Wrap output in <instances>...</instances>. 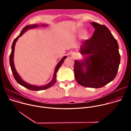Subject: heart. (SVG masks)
<instances>
[{"label":"heart","mask_w":131,"mask_h":131,"mask_svg":"<svg viewBox=\"0 0 131 131\" xmlns=\"http://www.w3.org/2000/svg\"><path fill=\"white\" fill-rule=\"evenodd\" d=\"M81 36H82V37H86V36H87V35H88V33H87V32L86 31H82V32H81Z\"/></svg>","instance_id":"heart-1"}]
</instances>
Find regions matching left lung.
<instances>
[{
	"label": "left lung",
	"instance_id": "obj_1",
	"mask_svg": "<svg viewBox=\"0 0 131 131\" xmlns=\"http://www.w3.org/2000/svg\"><path fill=\"white\" fill-rule=\"evenodd\" d=\"M91 24L95 31L90 39L82 42L80 53L85 58L83 61L75 60L74 73L80 85L100 88L116 77L120 55L117 41L109 29L96 22Z\"/></svg>",
	"mask_w": 131,
	"mask_h": 131
}]
</instances>
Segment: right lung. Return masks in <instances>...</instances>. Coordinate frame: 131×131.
I'll return each instance as SVG.
<instances>
[{
  "instance_id": "obj_1",
  "label": "right lung",
  "mask_w": 131,
  "mask_h": 131,
  "mask_svg": "<svg viewBox=\"0 0 131 131\" xmlns=\"http://www.w3.org/2000/svg\"><path fill=\"white\" fill-rule=\"evenodd\" d=\"M47 25H41L42 26H45ZM39 25L38 24H34V25H27L26 26H25V27H24V28L23 29V30L21 31L20 34L18 35L16 38L14 40L12 45V50H11V54L10 55V57H9V62H10V65L11 67V69L12 72V73L13 74V76L14 79H15V80L16 81V82L20 84V85H22L23 86L32 90V91H40V90H44L46 89H47L50 87H51L52 86H53L55 83L56 82V79H57V71H58L59 69L60 68V67L61 66L62 64H63V63L64 62L65 59L67 58L66 56H65L61 60V61L59 62V63L58 64V65L56 66L55 70H54V74H53V79L52 80V81L49 82V83H48L47 84H46L45 85L43 86H36V85H31L30 84L26 82H25L24 81H23L21 78L20 77V76L18 75V74L17 73L15 66H14V62H13V57H14V48H15V43L16 42V41L17 40V39H18L20 37H21L27 30L29 29H31V28H34L35 27H38Z\"/></svg>"
}]
</instances>
